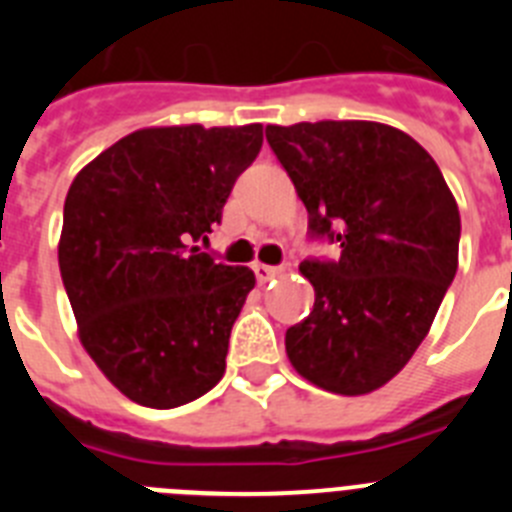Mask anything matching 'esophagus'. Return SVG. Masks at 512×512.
<instances>
[{
  "mask_svg": "<svg viewBox=\"0 0 512 512\" xmlns=\"http://www.w3.org/2000/svg\"><path fill=\"white\" fill-rule=\"evenodd\" d=\"M253 274L259 279L261 284H266L269 279H274L277 274H282V266H266V264H256L253 266Z\"/></svg>",
  "mask_w": 512,
  "mask_h": 512,
  "instance_id": "34e87169",
  "label": "esophagus"
}]
</instances>
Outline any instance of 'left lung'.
Segmentation results:
<instances>
[{
  "label": "left lung",
  "mask_w": 512,
  "mask_h": 512,
  "mask_svg": "<svg viewBox=\"0 0 512 512\" xmlns=\"http://www.w3.org/2000/svg\"><path fill=\"white\" fill-rule=\"evenodd\" d=\"M266 140L307 207V233L341 246L305 259L315 305L284 336L312 384L366 395L423 343L459 264L454 194L408 133L366 120L266 125Z\"/></svg>",
  "instance_id": "1"
}]
</instances>
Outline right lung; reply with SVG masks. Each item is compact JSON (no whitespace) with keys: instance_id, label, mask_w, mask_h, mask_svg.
Masks as SVG:
<instances>
[{"instance_id":"add662e5","label":"right lung","mask_w":512,"mask_h":512,"mask_svg":"<svg viewBox=\"0 0 512 512\" xmlns=\"http://www.w3.org/2000/svg\"><path fill=\"white\" fill-rule=\"evenodd\" d=\"M261 130H135L84 166L66 194L58 266L79 338L138 405L179 408L223 379L230 330L256 277L200 243L259 156Z\"/></svg>"}]
</instances>
